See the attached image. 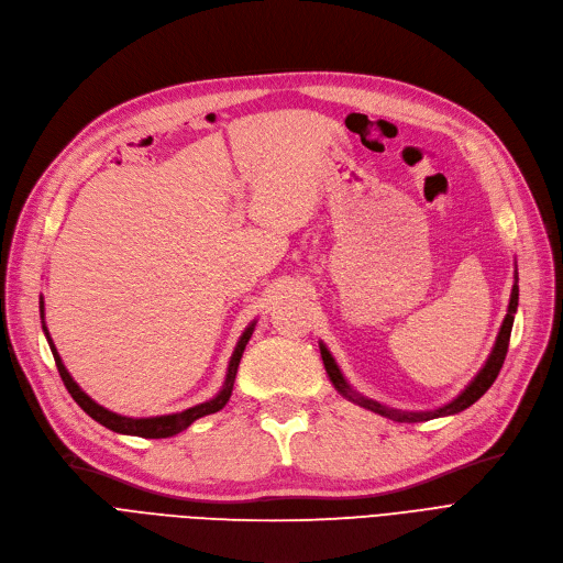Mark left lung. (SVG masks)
I'll use <instances>...</instances> for the list:
<instances>
[{"label":"left lung","instance_id":"left-lung-1","mask_svg":"<svg viewBox=\"0 0 563 563\" xmlns=\"http://www.w3.org/2000/svg\"><path fill=\"white\" fill-rule=\"evenodd\" d=\"M517 300H520V286H517V273H515V284H512V290H510V302H508V313L506 319L501 323V330L497 334V342H494V349L487 357L485 367L476 374V378L471 380V384L462 390V395H457L451 404H445V407L441 409H434V411H397V409H388L384 407V404H378L374 399H367L363 395H357L349 384L344 374L340 372V367H336L332 353L325 349V344H321V357H323V365H325V372L332 380V386L336 388V393L344 395L346 399H351L353 404H357V407L363 409H369L378 416L384 418H390L395 422H422V420H432V418H441V416H453V413H460L464 409H468L471 404L478 401L487 390L489 386L497 380L499 372H501V365L506 360V353H508V342H510V330H512V321H515V311H517Z\"/></svg>","mask_w":563,"mask_h":563}]
</instances>
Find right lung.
Wrapping results in <instances>:
<instances>
[{
    "label": "right lung",
    "mask_w": 563,
    "mask_h": 563,
    "mask_svg": "<svg viewBox=\"0 0 563 563\" xmlns=\"http://www.w3.org/2000/svg\"><path fill=\"white\" fill-rule=\"evenodd\" d=\"M38 307H41L43 332H46V340H48V344H51V351H53V357H55L57 372H59V376H62V380H64L66 390H69L71 397L76 399L78 407H80L89 418H95L99 424L108 427V430H112V432H118V434H131V437H143V439H168V437H175V434H179L183 430H187V427H189L194 420L203 418V416H210V413H217L219 409L227 407V401L231 399V393H233V384H235V374H238L240 357H242L244 346H246V342H250V336H252L254 325H256V321H254L250 328H246V330L242 332L240 342H238V346H235V351H233V355H231L227 380H223L221 390H219L212 399H208V401H203V404H196V407L185 409V411H179V413H170V416L126 418V416H120V413H112V411L103 409L101 404H97L92 397H89L87 393L80 390V386L71 378V374L66 372V367H64V363H62V357H59V353H57V349H55V344H53V340H51V334H48L46 321H43V298H41V305H38Z\"/></svg>",
    "instance_id": "1"
}]
</instances>
